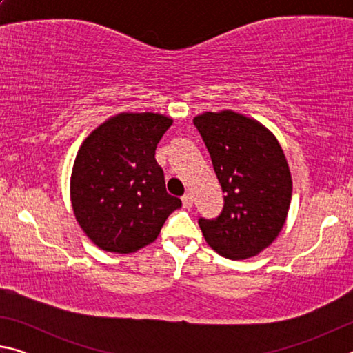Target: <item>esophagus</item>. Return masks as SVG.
Returning a JSON list of instances; mask_svg holds the SVG:
<instances>
[{
    "instance_id": "obj_1",
    "label": "esophagus",
    "mask_w": 353,
    "mask_h": 353,
    "mask_svg": "<svg viewBox=\"0 0 353 353\" xmlns=\"http://www.w3.org/2000/svg\"><path fill=\"white\" fill-rule=\"evenodd\" d=\"M182 204L185 208H190L191 205H193V196H191L190 193H185L182 196Z\"/></svg>"
}]
</instances>
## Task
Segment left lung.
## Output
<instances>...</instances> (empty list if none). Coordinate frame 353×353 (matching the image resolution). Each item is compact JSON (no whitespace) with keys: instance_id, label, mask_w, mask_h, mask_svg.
<instances>
[{"instance_id":"left-lung-1","label":"left lung","mask_w":353,"mask_h":353,"mask_svg":"<svg viewBox=\"0 0 353 353\" xmlns=\"http://www.w3.org/2000/svg\"><path fill=\"white\" fill-rule=\"evenodd\" d=\"M224 193L218 218L199 219L205 241L219 255L244 260L279 236L290 210L292 181L276 137L234 110L193 118Z\"/></svg>"}]
</instances>
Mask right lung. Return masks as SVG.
I'll list each match as a JSON object with an SVG mask.
<instances>
[{"mask_svg":"<svg viewBox=\"0 0 353 353\" xmlns=\"http://www.w3.org/2000/svg\"><path fill=\"white\" fill-rule=\"evenodd\" d=\"M171 124L160 113L123 112L83 140L71 171L70 198L83 234L99 249L137 252L182 205L166 193L155 160L157 143Z\"/></svg>","mask_w":353,"mask_h":353,"instance_id":"add662e5","label":"right lung"}]
</instances>
